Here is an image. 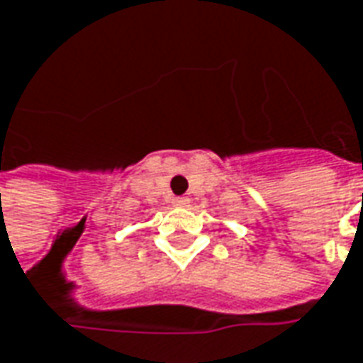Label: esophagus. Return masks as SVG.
Returning a JSON list of instances; mask_svg holds the SVG:
<instances>
[{
	"label": "esophagus",
	"mask_w": 363,
	"mask_h": 363,
	"mask_svg": "<svg viewBox=\"0 0 363 363\" xmlns=\"http://www.w3.org/2000/svg\"><path fill=\"white\" fill-rule=\"evenodd\" d=\"M172 203H174L176 207H186L187 203H189V199H187V197H174V199H172Z\"/></svg>",
	"instance_id": "1"
}]
</instances>
